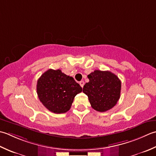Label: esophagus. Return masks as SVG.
<instances>
[{"instance_id":"obj_1","label":"esophagus","mask_w":156,"mask_h":156,"mask_svg":"<svg viewBox=\"0 0 156 156\" xmlns=\"http://www.w3.org/2000/svg\"><path fill=\"white\" fill-rule=\"evenodd\" d=\"M79 84H80L81 87H83V85H84V81H80V82H79Z\"/></svg>"}]
</instances>
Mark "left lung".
Listing matches in <instances>:
<instances>
[{
	"instance_id": "8db88e82",
	"label": "left lung",
	"mask_w": 156,
	"mask_h": 156,
	"mask_svg": "<svg viewBox=\"0 0 156 156\" xmlns=\"http://www.w3.org/2000/svg\"><path fill=\"white\" fill-rule=\"evenodd\" d=\"M88 83L83 92L88 96L91 107L98 112H106L115 106L120 96L121 81L108 71L96 70L87 75Z\"/></svg>"
}]
</instances>
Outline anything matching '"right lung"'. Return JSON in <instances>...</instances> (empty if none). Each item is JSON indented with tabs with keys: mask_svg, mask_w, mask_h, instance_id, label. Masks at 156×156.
<instances>
[{
	"mask_svg": "<svg viewBox=\"0 0 156 156\" xmlns=\"http://www.w3.org/2000/svg\"><path fill=\"white\" fill-rule=\"evenodd\" d=\"M36 90L41 102L56 114L69 111L76 95L82 91L74 79L60 69H48L38 79Z\"/></svg>",
	"mask_w": 156,
	"mask_h": 156,
	"instance_id": "add662e5",
	"label": "right lung"
}]
</instances>
